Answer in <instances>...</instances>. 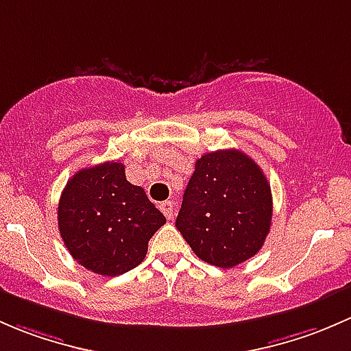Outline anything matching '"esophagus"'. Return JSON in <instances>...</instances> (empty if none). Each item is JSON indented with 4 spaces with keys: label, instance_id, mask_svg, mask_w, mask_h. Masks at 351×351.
Returning a JSON list of instances; mask_svg holds the SVG:
<instances>
[{
    "label": "esophagus",
    "instance_id": "34e87169",
    "mask_svg": "<svg viewBox=\"0 0 351 351\" xmlns=\"http://www.w3.org/2000/svg\"><path fill=\"white\" fill-rule=\"evenodd\" d=\"M158 208H160V211L164 213L165 218H167V219L174 218V202H172V201L160 202V204H158Z\"/></svg>",
    "mask_w": 351,
    "mask_h": 351
}]
</instances>
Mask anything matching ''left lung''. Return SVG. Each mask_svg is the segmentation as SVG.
<instances>
[{
	"label": "left lung",
	"mask_w": 351,
	"mask_h": 351,
	"mask_svg": "<svg viewBox=\"0 0 351 351\" xmlns=\"http://www.w3.org/2000/svg\"><path fill=\"white\" fill-rule=\"evenodd\" d=\"M270 225V184L247 154L228 149L197 158L176 219L194 254L231 269L262 248Z\"/></svg>",
	"instance_id": "1"
}]
</instances>
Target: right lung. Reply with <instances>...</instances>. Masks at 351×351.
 Instances as JSON below:
<instances>
[{"label":"right lung","instance_id":"right-lung-1","mask_svg":"<svg viewBox=\"0 0 351 351\" xmlns=\"http://www.w3.org/2000/svg\"><path fill=\"white\" fill-rule=\"evenodd\" d=\"M59 231L75 262L99 276H121L143 262L165 216L126 180L121 162L82 169L59 201Z\"/></svg>","mask_w":351,"mask_h":351}]
</instances>
